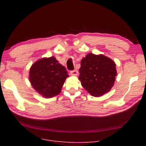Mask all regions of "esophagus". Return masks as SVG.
Listing matches in <instances>:
<instances>
[{"instance_id":"esophagus-1","label":"esophagus","mask_w":146,"mask_h":146,"mask_svg":"<svg viewBox=\"0 0 146 146\" xmlns=\"http://www.w3.org/2000/svg\"><path fill=\"white\" fill-rule=\"evenodd\" d=\"M70 74L72 75H73V76H77L78 74V70L75 69V70H72V71L70 72Z\"/></svg>"}]
</instances>
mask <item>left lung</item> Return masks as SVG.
<instances>
[{"label":"left lung","instance_id":"left-lung-1","mask_svg":"<svg viewBox=\"0 0 146 146\" xmlns=\"http://www.w3.org/2000/svg\"><path fill=\"white\" fill-rule=\"evenodd\" d=\"M80 65L79 79L92 96H101L111 90L117 74L113 60L89 53L82 58Z\"/></svg>","mask_w":146,"mask_h":146}]
</instances>
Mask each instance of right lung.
I'll use <instances>...</instances> for the list:
<instances>
[{"label": "right lung", "instance_id": "1", "mask_svg": "<svg viewBox=\"0 0 146 146\" xmlns=\"http://www.w3.org/2000/svg\"><path fill=\"white\" fill-rule=\"evenodd\" d=\"M68 77L65 67L54 57L43 58L33 64L29 81L34 89L45 98L58 95L66 79Z\"/></svg>", "mask_w": 146, "mask_h": 146}]
</instances>
